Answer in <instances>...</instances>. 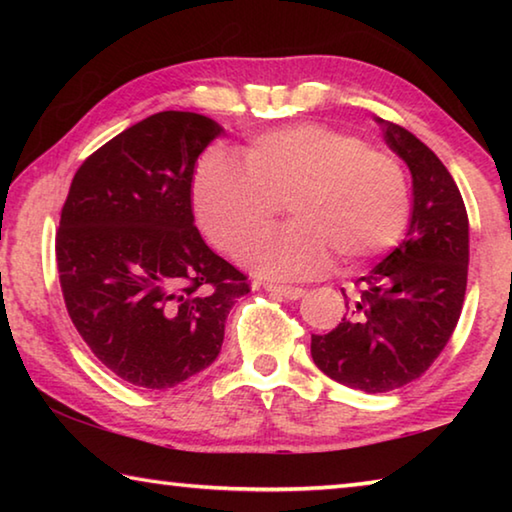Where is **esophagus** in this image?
<instances>
[{
	"label": "esophagus",
	"instance_id": "1",
	"mask_svg": "<svg viewBox=\"0 0 512 512\" xmlns=\"http://www.w3.org/2000/svg\"><path fill=\"white\" fill-rule=\"evenodd\" d=\"M264 289L271 291V293H277V296H282V298H287V300H300L302 296H305V289L289 287V284H273V282H266Z\"/></svg>",
	"mask_w": 512,
	"mask_h": 512
}]
</instances>
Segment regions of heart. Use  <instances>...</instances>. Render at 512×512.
<instances>
[{"label":"heart","mask_w":512,"mask_h":512,"mask_svg":"<svg viewBox=\"0 0 512 512\" xmlns=\"http://www.w3.org/2000/svg\"><path fill=\"white\" fill-rule=\"evenodd\" d=\"M196 219L216 246L239 255L282 203L293 223L244 255L257 273L311 277L332 264L357 268L391 250L411 216L409 178L393 155L320 124L277 128L246 146L244 162L221 149L198 160Z\"/></svg>","instance_id":"b5f03b06"}]
</instances>
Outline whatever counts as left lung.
I'll return each instance as SVG.
<instances>
[{"label": "left lung", "mask_w": 512, "mask_h": 512, "mask_svg": "<svg viewBox=\"0 0 512 512\" xmlns=\"http://www.w3.org/2000/svg\"><path fill=\"white\" fill-rule=\"evenodd\" d=\"M413 178L406 237L357 280L348 314L329 334H311V359L327 377L363 393H388L424 375L461 316L470 225L463 196L438 155L406 128L377 119Z\"/></svg>", "instance_id": "8db88e82"}]
</instances>
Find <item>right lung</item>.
Returning <instances> with one entry per match:
<instances>
[{
  "mask_svg": "<svg viewBox=\"0 0 512 512\" xmlns=\"http://www.w3.org/2000/svg\"><path fill=\"white\" fill-rule=\"evenodd\" d=\"M223 128L164 110L112 137L69 187L56 232L67 314L103 366L164 391L219 357L248 277L194 225L198 155Z\"/></svg>",
  "mask_w": 512,
  "mask_h": 512,
  "instance_id": "add662e5",
  "label": "right lung"
}]
</instances>
